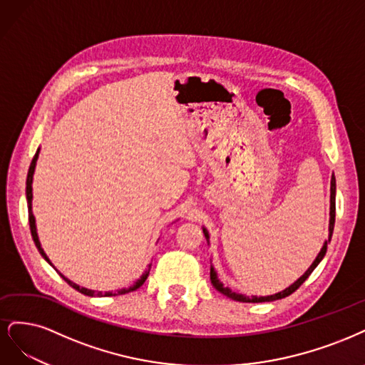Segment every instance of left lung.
I'll use <instances>...</instances> for the list:
<instances>
[{
    "label": "left lung",
    "mask_w": 365,
    "mask_h": 365,
    "mask_svg": "<svg viewBox=\"0 0 365 365\" xmlns=\"http://www.w3.org/2000/svg\"><path fill=\"white\" fill-rule=\"evenodd\" d=\"M335 190H336L335 178L332 175V179H331V220H329V240H327V241H324V244H323V247H322V250H320L319 256L315 257V261L312 262V265L307 269V272H304V274H303L302 277H299L296 282H294L292 285H289V287H288L287 289H284V291H280V292H277V294H273V296H265V297H256V296H252V297H247V296H242V294L233 292V291H232V289H229L227 287H222V284H221V282L218 280V276H217V273H215L214 267H210V284L214 285V288H215L217 291H220L221 294H225V296H227L229 299H232V300H237V302H245V303H262V302H274V300H279V299L288 297L289 294H292L294 291H296V289L303 284V282L307 280V279L311 276V273L314 272L315 267L322 262V259H323L324 255H326V250H327V242L331 241V238H332L334 225H335ZM203 233H205V238H206V241H207V244H209V232H207L205 227H203Z\"/></svg>",
    "instance_id": "obj_1"
}]
</instances>
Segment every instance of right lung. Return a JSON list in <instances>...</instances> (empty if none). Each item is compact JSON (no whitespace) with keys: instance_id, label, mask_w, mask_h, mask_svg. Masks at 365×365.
Returning a JSON list of instances; mask_svg holds the SVG:
<instances>
[{"instance_id":"obj_1","label":"right lung","mask_w":365,"mask_h":365,"mask_svg":"<svg viewBox=\"0 0 365 365\" xmlns=\"http://www.w3.org/2000/svg\"><path fill=\"white\" fill-rule=\"evenodd\" d=\"M38 156H39V148H38V151H36V155H34V158H33V160H31V163H30V168H29V174H27V186H26V195H27V205H29V222H30V230H31V237H33V241H34V244H36V247H38V250H39V253L42 255V257L43 259L48 262V264H51L50 262V259H48V256L45 255V252H43V249L41 247V242H39V238H38V232H36V220H34V215H33V212H31V200H33V192H31V183H33V174H34V168H36V160H38ZM53 265V264H51ZM150 268H151V265H148V268L145 269V273L140 276V279H138L135 284L132 285V287H128V288H123V289H118L116 292H101V291H92V289H88V288H83V287H78L77 284H74V282H71L69 279H66L63 274H61L63 279H65V282L68 285H71L74 289H77L78 292H81V294H85V296H91V297H109V296H121V294H127V292H132V291H135V289H138L139 287H143L144 285V282L147 280V277H148V273H150Z\"/></svg>"}]
</instances>
